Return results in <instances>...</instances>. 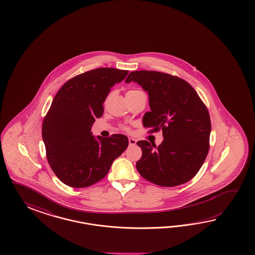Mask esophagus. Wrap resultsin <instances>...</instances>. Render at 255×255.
<instances>
[{"mask_svg":"<svg viewBox=\"0 0 255 255\" xmlns=\"http://www.w3.org/2000/svg\"><path fill=\"white\" fill-rule=\"evenodd\" d=\"M135 144H136V140L134 138H131V137H130V138H129V145L133 146V145H135Z\"/></svg>","mask_w":255,"mask_h":255,"instance_id":"34e87169","label":"esophagus"}]
</instances>
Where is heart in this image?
I'll list each match as a JSON object with an SVG mask.
<instances>
[{"label": "heart", "mask_w": 255, "mask_h": 255, "mask_svg": "<svg viewBox=\"0 0 255 255\" xmlns=\"http://www.w3.org/2000/svg\"><path fill=\"white\" fill-rule=\"evenodd\" d=\"M134 92H137V90H131V91H129V92H127V93H134ZM123 129H124V131H130V128L128 127V126H123L122 127Z\"/></svg>", "instance_id": "1"}]
</instances>
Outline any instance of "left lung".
<instances>
[{
	"instance_id": "obj_1",
	"label": "left lung",
	"mask_w": 255,
	"mask_h": 255,
	"mask_svg": "<svg viewBox=\"0 0 255 255\" xmlns=\"http://www.w3.org/2000/svg\"><path fill=\"white\" fill-rule=\"evenodd\" d=\"M137 82L148 93L150 111L143 118L148 132L162 131V144H136L142 156L139 174L162 187L188 182L198 173L209 153L211 123L209 110L192 86L180 77L156 71H133L126 83Z\"/></svg>"
}]
</instances>
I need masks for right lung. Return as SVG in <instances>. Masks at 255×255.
Returning a JSON list of instances; mask_svg holds the SVG:
<instances>
[{
  "label": "right lung",
  "mask_w": 255,
  "mask_h": 255,
  "mask_svg": "<svg viewBox=\"0 0 255 255\" xmlns=\"http://www.w3.org/2000/svg\"><path fill=\"white\" fill-rule=\"evenodd\" d=\"M127 70L97 68L65 82L44 118L42 137L46 159L57 178L73 188L92 186L105 178L113 161L128 147L124 134H92L96 118L111 88L123 81Z\"/></svg>",
  "instance_id": "1"
}]
</instances>
